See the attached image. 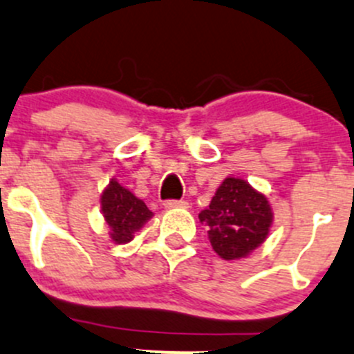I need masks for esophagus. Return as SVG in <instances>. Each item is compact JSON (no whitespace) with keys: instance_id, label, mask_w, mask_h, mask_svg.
<instances>
[{"instance_id":"1","label":"esophagus","mask_w":354,"mask_h":354,"mask_svg":"<svg viewBox=\"0 0 354 354\" xmlns=\"http://www.w3.org/2000/svg\"><path fill=\"white\" fill-rule=\"evenodd\" d=\"M167 209H177V208H187V203L182 201V199H169V201L163 203Z\"/></svg>"}]
</instances>
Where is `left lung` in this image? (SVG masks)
<instances>
[{
    "label": "left lung",
    "mask_w": 354,
    "mask_h": 354,
    "mask_svg": "<svg viewBox=\"0 0 354 354\" xmlns=\"http://www.w3.org/2000/svg\"><path fill=\"white\" fill-rule=\"evenodd\" d=\"M199 220L208 227L213 251L223 260H239L267 239L274 213L268 199L246 180L227 177Z\"/></svg>",
    "instance_id": "left-lung-1"
}]
</instances>
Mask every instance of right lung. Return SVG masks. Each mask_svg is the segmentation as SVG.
Instances as JSON below:
<instances>
[{"mask_svg":"<svg viewBox=\"0 0 354 354\" xmlns=\"http://www.w3.org/2000/svg\"><path fill=\"white\" fill-rule=\"evenodd\" d=\"M101 212L110 227V237L117 244L132 241L136 230L141 229L153 216V212L145 201L136 198L129 189L111 178L101 194Z\"/></svg>","mask_w":354,"mask_h":354,"instance_id":"obj_1","label":"right lung"}]
</instances>
